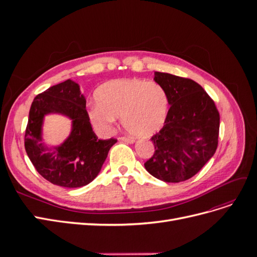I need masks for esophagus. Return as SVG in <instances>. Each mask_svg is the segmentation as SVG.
<instances>
[{
    "label": "esophagus",
    "instance_id": "esophagus-1",
    "mask_svg": "<svg viewBox=\"0 0 257 257\" xmlns=\"http://www.w3.org/2000/svg\"><path fill=\"white\" fill-rule=\"evenodd\" d=\"M120 141H122V142H125V143H130V144H132V143H134V139L132 138V137H126V136H121L120 138Z\"/></svg>",
    "mask_w": 257,
    "mask_h": 257
}]
</instances>
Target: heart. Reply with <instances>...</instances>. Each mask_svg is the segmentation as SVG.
<instances>
[{
    "label": "heart",
    "mask_w": 257,
    "mask_h": 257,
    "mask_svg": "<svg viewBox=\"0 0 257 257\" xmlns=\"http://www.w3.org/2000/svg\"><path fill=\"white\" fill-rule=\"evenodd\" d=\"M97 104L90 107L91 122L99 132H110L115 118L123 127L137 136H148L164 124L168 111V95L155 81L132 78L112 80L95 92Z\"/></svg>",
    "instance_id": "b5f03b06"
}]
</instances>
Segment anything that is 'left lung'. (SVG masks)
Here are the masks:
<instances>
[{"label": "left lung", "instance_id": "obj_1", "mask_svg": "<svg viewBox=\"0 0 257 257\" xmlns=\"http://www.w3.org/2000/svg\"><path fill=\"white\" fill-rule=\"evenodd\" d=\"M170 105L163 127L151 141L154 153L147 172L165 182L188 180L213 157L219 143L220 114L201 85L189 78L155 72Z\"/></svg>", "mask_w": 257, "mask_h": 257}]
</instances>
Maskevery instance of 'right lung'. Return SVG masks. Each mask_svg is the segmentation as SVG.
<instances>
[{
	"label": "right lung",
	"instance_id": "1",
	"mask_svg": "<svg viewBox=\"0 0 257 257\" xmlns=\"http://www.w3.org/2000/svg\"><path fill=\"white\" fill-rule=\"evenodd\" d=\"M60 112L73 120L72 134L58 148L48 150L41 143L43 114ZM115 138L102 141L92 130L79 85L71 79L52 85L36 95L30 108L25 148L37 173L64 188H80L98 175Z\"/></svg>",
	"mask_w": 257,
	"mask_h": 257
}]
</instances>
